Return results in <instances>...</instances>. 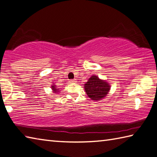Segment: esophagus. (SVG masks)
I'll list each match as a JSON object with an SVG mask.
<instances>
[{
  "instance_id": "esophagus-1",
  "label": "esophagus",
  "mask_w": 157,
  "mask_h": 157,
  "mask_svg": "<svg viewBox=\"0 0 157 157\" xmlns=\"http://www.w3.org/2000/svg\"><path fill=\"white\" fill-rule=\"evenodd\" d=\"M69 82H70V83H76V79H71V80L69 81Z\"/></svg>"
}]
</instances>
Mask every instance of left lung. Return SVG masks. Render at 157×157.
Here are the masks:
<instances>
[{
	"label": "left lung",
	"instance_id": "left-lung-1",
	"mask_svg": "<svg viewBox=\"0 0 157 157\" xmlns=\"http://www.w3.org/2000/svg\"><path fill=\"white\" fill-rule=\"evenodd\" d=\"M85 90L91 99L99 101L108 94L110 89L109 85L105 81L99 79L97 76H92L85 84Z\"/></svg>",
	"mask_w": 157,
	"mask_h": 157
}]
</instances>
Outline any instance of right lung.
Wrapping results in <instances>:
<instances>
[{
	"mask_svg": "<svg viewBox=\"0 0 157 157\" xmlns=\"http://www.w3.org/2000/svg\"><path fill=\"white\" fill-rule=\"evenodd\" d=\"M52 90H54V92H55V93H57V92H60V91H59V89L58 88H56V87H55V86L54 85L53 86H52Z\"/></svg>",
	"mask_w": 157,
	"mask_h": 157,
	"instance_id": "obj_1",
	"label": "right lung"
}]
</instances>
